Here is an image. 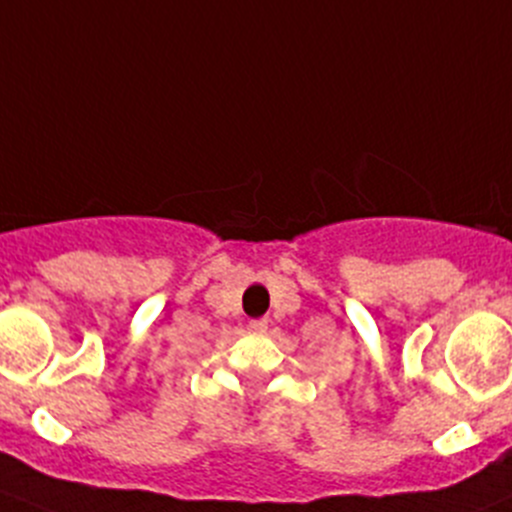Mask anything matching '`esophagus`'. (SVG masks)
<instances>
[{
  "label": "esophagus",
  "instance_id": "esophagus-1",
  "mask_svg": "<svg viewBox=\"0 0 512 512\" xmlns=\"http://www.w3.org/2000/svg\"><path fill=\"white\" fill-rule=\"evenodd\" d=\"M267 319L265 317H260V319H250V324H247V327H250V332H255V334H262V332H267Z\"/></svg>",
  "mask_w": 512,
  "mask_h": 512
}]
</instances>
